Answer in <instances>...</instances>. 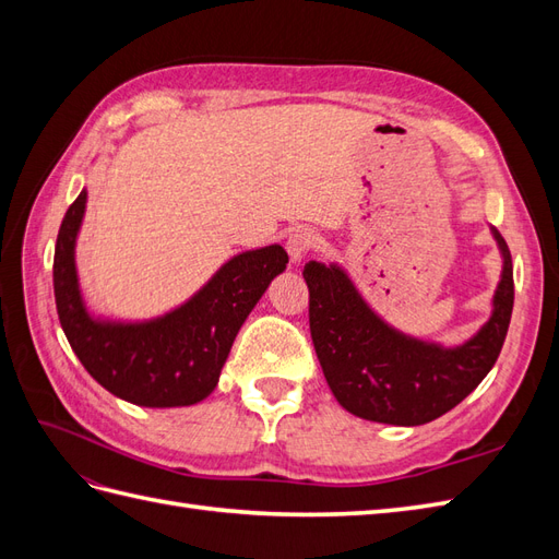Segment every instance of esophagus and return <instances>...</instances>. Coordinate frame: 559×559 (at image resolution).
I'll return each mask as SVG.
<instances>
[{
	"mask_svg": "<svg viewBox=\"0 0 559 559\" xmlns=\"http://www.w3.org/2000/svg\"><path fill=\"white\" fill-rule=\"evenodd\" d=\"M314 247H317V233L310 228H298L289 235V240H286V251H289L294 263H300L306 259V253L312 251Z\"/></svg>",
	"mask_w": 559,
	"mask_h": 559,
	"instance_id": "34e87169",
	"label": "esophagus"
}]
</instances>
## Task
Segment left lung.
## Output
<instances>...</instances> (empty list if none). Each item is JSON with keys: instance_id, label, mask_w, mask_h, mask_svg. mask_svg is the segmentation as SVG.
Returning a JSON list of instances; mask_svg holds the SVG:
<instances>
[{"instance_id": "left-lung-1", "label": "left lung", "mask_w": 559, "mask_h": 559, "mask_svg": "<svg viewBox=\"0 0 559 559\" xmlns=\"http://www.w3.org/2000/svg\"><path fill=\"white\" fill-rule=\"evenodd\" d=\"M501 275L485 324L460 345L403 333L384 321L341 263L310 261V331L335 401L382 425L419 427L462 403L492 370L513 312V261L501 233Z\"/></svg>"}]
</instances>
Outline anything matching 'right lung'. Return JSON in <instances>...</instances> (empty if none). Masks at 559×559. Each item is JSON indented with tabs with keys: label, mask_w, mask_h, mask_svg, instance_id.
Returning <instances> with one entry per match:
<instances>
[{
	"label": "right lung",
	"mask_w": 559,
	"mask_h": 559,
	"mask_svg": "<svg viewBox=\"0 0 559 559\" xmlns=\"http://www.w3.org/2000/svg\"><path fill=\"white\" fill-rule=\"evenodd\" d=\"M86 205L83 189L62 218L53 261L58 317L79 361L107 392L142 408H181L207 399L245 319L286 270L284 247L235 253L191 298L163 314L114 319L93 312L81 289L76 242Z\"/></svg>",
	"instance_id": "right-lung-1"
}]
</instances>
